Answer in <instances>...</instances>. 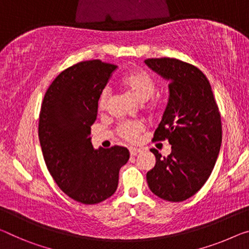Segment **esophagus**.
<instances>
[{"instance_id": "obj_1", "label": "esophagus", "mask_w": 249, "mask_h": 249, "mask_svg": "<svg viewBox=\"0 0 249 249\" xmlns=\"http://www.w3.org/2000/svg\"><path fill=\"white\" fill-rule=\"evenodd\" d=\"M129 151H130V156H131V157H135V156H137L138 154H139V152H140V149L131 147V148L129 149Z\"/></svg>"}]
</instances>
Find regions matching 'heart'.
<instances>
[{"label": "heart", "instance_id": "obj_1", "mask_svg": "<svg viewBox=\"0 0 249 249\" xmlns=\"http://www.w3.org/2000/svg\"><path fill=\"white\" fill-rule=\"evenodd\" d=\"M120 87L122 89L127 91L133 98L137 99L139 102H146L150 99L156 92V82L152 79L151 75H149L147 72L144 71H131L124 75L120 80ZM110 92L108 89H105L101 92L100 97H99L98 106L99 109L103 110L107 108L109 101ZM158 108L157 102H152L149 106L150 110H156ZM143 130V127L141 124L138 122H127V124H121L118 132H119L120 137L124 138V140L128 141H136L139 137L140 132Z\"/></svg>", "mask_w": 249, "mask_h": 249}]
</instances>
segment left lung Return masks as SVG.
Segmentation results:
<instances>
[{
    "mask_svg": "<svg viewBox=\"0 0 249 249\" xmlns=\"http://www.w3.org/2000/svg\"><path fill=\"white\" fill-rule=\"evenodd\" d=\"M144 63L169 81V98L155 141L168 140L171 152L151 149L156 164L147 182L156 196L183 201L199 190L215 166L221 146V120L208 79L193 64L177 59H147Z\"/></svg>",
    "mask_w": 249,
    "mask_h": 249,
    "instance_id": "1",
    "label": "left lung"
}]
</instances>
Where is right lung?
<instances>
[{"mask_svg": "<svg viewBox=\"0 0 249 249\" xmlns=\"http://www.w3.org/2000/svg\"><path fill=\"white\" fill-rule=\"evenodd\" d=\"M117 68L100 60L76 63L56 76L41 106L39 139L45 164L60 189L81 204L111 197L130 157L124 147L94 149L91 143L99 97Z\"/></svg>", "mask_w": 249, "mask_h": 249, "instance_id": "1", "label": "right lung"}]
</instances>
